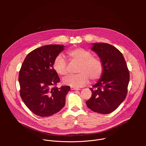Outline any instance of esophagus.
Returning <instances> with one entry per match:
<instances>
[{
    "label": "esophagus",
    "mask_w": 146,
    "mask_h": 146,
    "mask_svg": "<svg viewBox=\"0 0 146 146\" xmlns=\"http://www.w3.org/2000/svg\"><path fill=\"white\" fill-rule=\"evenodd\" d=\"M70 88H71V90H76V91H78V90H80V88H78L73 87H70Z\"/></svg>",
    "instance_id": "34e87169"
}]
</instances>
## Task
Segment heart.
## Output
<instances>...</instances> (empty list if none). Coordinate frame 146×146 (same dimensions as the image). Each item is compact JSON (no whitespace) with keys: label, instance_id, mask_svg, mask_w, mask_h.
Masks as SVG:
<instances>
[{"label":"heart","instance_id":"heart-1","mask_svg":"<svg viewBox=\"0 0 146 146\" xmlns=\"http://www.w3.org/2000/svg\"><path fill=\"white\" fill-rule=\"evenodd\" d=\"M66 54L71 62L79 64L77 74L71 75L64 80V83L73 87H81L86 85L89 79L99 80L103 72V65L98 57L92 56V53L86 49L77 47L69 50ZM53 68L59 75L65 76L69 73L68 64L64 56L58 55L53 62Z\"/></svg>","mask_w":146,"mask_h":146}]
</instances>
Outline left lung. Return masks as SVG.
I'll return each instance as SVG.
<instances>
[{
    "mask_svg": "<svg viewBox=\"0 0 146 146\" xmlns=\"http://www.w3.org/2000/svg\"><path fill=\"white\" fill-rule=\"evenodd\" d=\"M92 50L100 57L103 72L101 78L90 89L92 96L86 101L93 111L109 114L125 99L129 82V72L122 53L108 43H94Z\"/></svg>",
    "mask_w": 146,
    "mask_h": 146,
    "instance_id": "left-lung-1",
    "label": "left lung"
}]
</instances>
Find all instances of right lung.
<instances>
[{
  "mask_svg": "<svg viewBox=\"0 0 146 146\" xmlns=\"http://www.w3.org/2000/svg\"><path fill=\"white\" fill-rule=\"evenodd\" d=\"M64 47L50 44L37 48L27 55L21 67L20 96L27 108L37 115L51 116L65 106L70 87H56L60 78L53 68L55 57Z\"/></svg>",
  "mask_w": 146,
  "mask_h": 146,
  "instance_id": "right-lung-1",
  "label": "right lung"
}]
</instances>
